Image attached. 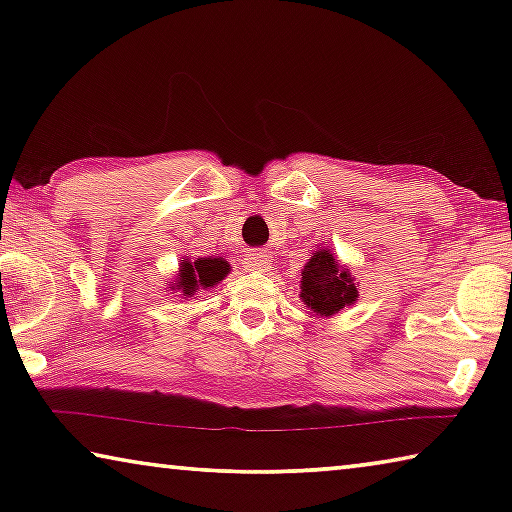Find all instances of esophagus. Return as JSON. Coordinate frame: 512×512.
<instances>
[{"instance_id": "1", "label": "esophagus", "mask_w": 512, "mask_h": 512, "mask_svg": "<svg viewBox=\"0 0 512 512\" xmlns=\"http://www.w3.org/2000/svg\"><path fill=\"white\" fill-rule=\"evenodd\" d=\"M268 264H271V259H268V255L262 253V250H250V253L246 255L248 271H266Z\"/></svg>"}]
</instances>
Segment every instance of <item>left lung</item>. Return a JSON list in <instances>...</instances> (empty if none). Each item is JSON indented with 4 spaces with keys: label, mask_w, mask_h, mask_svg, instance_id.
Listing matches in <instances>:
<instances>
[{
    "label": "left lung",
    "mask_w": 512,
    "mask_h": 512,
    "mask_svg": "<svg viewBox=\"0 0 512 512\" xmlns=\"http://www.w3.org/2000/svg\"><path fill=\"white\" fill-rule=\"evenodd\" d=\"M357 287L348 268H341L329 250H316L302 268L300 298L320 316H332L357 300Z\"/></svg>",
    "instance_id": "obj_1"
}]
</instances>
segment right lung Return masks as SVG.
Masks as SVG:
<instances>
[{"label":"right lung","instance_id":"add662e5","mask_svg":"<svg viewBox=\"0 0 512 512\" xmlns=\"http://www.w3.org/2000/svg\"><path fill=\"white\" fill-rule=\"evenodd\" d=\"M228 271L230 264L221 257H201L196 262L183 259L176 287L183 289V296L192 298L198 289H212L214 284H219Z\"/></svg>","mask_w":512,"mask_h":512}]
</instances>
